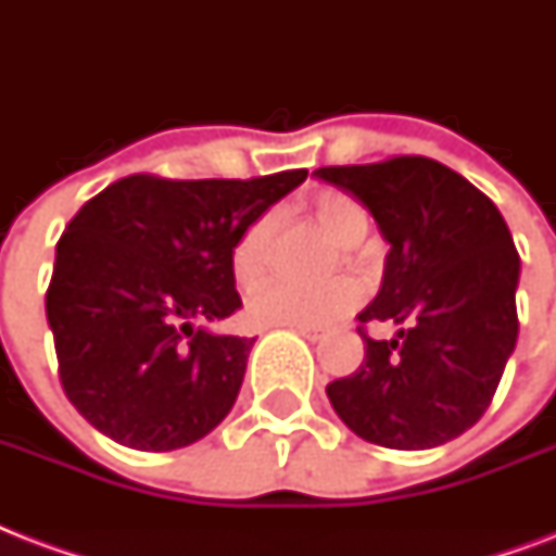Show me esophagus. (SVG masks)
<instances>
[{
  "instance_id": "esophagus-1",
  "label": "esophagus",
  "mask_w": 556,
  "mask_h": 556,
  "mask_svg": "<svg viewBox=\"0 0 556 556\" xmlns=\"http://www.w3.org/2000/svg\"><path fill=\"white\" fill-rule=\"evenodd\" d=\"M296 334H303V338L312 340V343H320V340H326V331L314 329V326H308V329H296Z\"/></svg>"
}]
</instances>
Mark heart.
Listing matches in <instances>:
<instances>
[{
  "label": "heart",
  "mask_w": 556,
  "mask_h": 556,
  "mask_svg": "<svg viewBox=\"0 0 556 556\" xmlns=\"http://www.w3.org/2000/svg\"><path fill=\"white\" fill-rule=\"evenodd\" d=\"M314 216L320 227L343 248H352L369 230V218L357 201L326 192L314 204ZM274 233V216H260L236 239L230 265L233 277L242 286H253L268 262V244ZM361 303V288L352 279H331L320 286H294L282 279H268L253 288L248 300V317L265 329H308V326H331L346 317Z\"/></svg>",
  "instance_id": "1"
}]
</instances>
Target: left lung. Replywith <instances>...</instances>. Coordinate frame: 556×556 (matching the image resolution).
Wrapping results in <instances>:
<instances>
[{"label":"left lung","mask_w":556,"mask_h":556,"mask_svg":"<svg viewBox=\"0 0 556 556\" xmlns=\"http://www.w3.org/2000/svg\"><path fill=\"white\" fill-rule=\"evenodd\" d=\"M314 176L355 195L389 242L378 296L357 314L364 364L326 387L334 413L380 447L458 439L491 406L517 346L519 253L505 218L465 176L421 155ZM364 321L396 334L371 341Z\"/></svg>","instance_id":"left-lung-1"}]
</instances>
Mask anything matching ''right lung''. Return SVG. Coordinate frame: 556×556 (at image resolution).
<instances>
[{
  "mask_svg": "<svg viewBox=\"0 0 556 556\" xmlns=\"http://www.w3.org/2000/svg\"><path fill=\"white\" fill-rule=\"evenodd\" d=\"M305 176H129L83 204L56 242L46 314L60 383L94 430L164 453L225 421L256 338L207 323L242 308L236 239Z\"/></svg>",
  "mask_w": 556,
  "mask_h": 556,
  "instance_id": "1",
  "label": "right lung"
}]
</instances>
